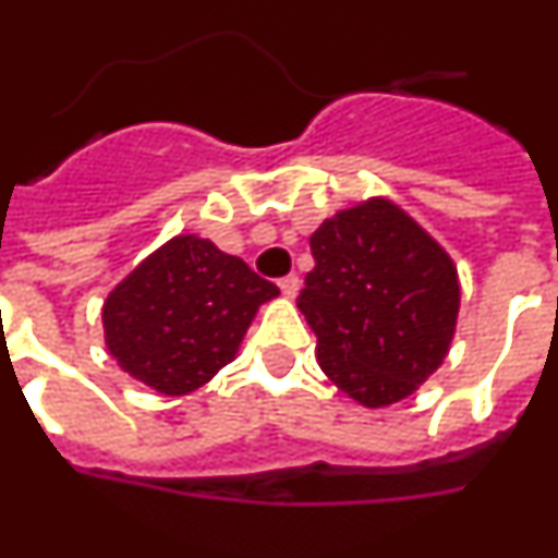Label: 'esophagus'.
I'll return each mask as SVG.
<instances>
[{"mask_svg": "<svg viewBox=\"0 0 558 558\" xmlns=\"http://www.w3.org/2000/svg\"><path fill=\"white\" fill-rule=\"evenodd\" d=\"M278 286H280V291L289 296V300H294L296 291H300V278H296V275H286V278H280Z\"/></svg>", "mask_w": 558, "mask_h": 558, "instance_id": "obj_1", "label": "esophagus"}]
</instances>
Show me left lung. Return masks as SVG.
I'll list each match as a JSON object with an SVG mask.
<instances>
[{
    "label": "left lung",
    "mask_w": 558,
    "mask_h": 558,
    "mask_svg": "<svg viewBox=\"0 0 558 558\" xmlns=\"http://www.w3.org/2000/svg\"><path fill=\"white\" fill-rule=\"evenodd\" d=\"M296 296L319 366L363 408L402 402L444 363L460 311L457 267L397 203L372 197L322 222Z\"/></svg>",
    "instance_id": "8db88e82"
}]
</instances>
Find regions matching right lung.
<instances>
[{"label": "right lung", "mask_w": 558, "mask_h": 558, "mask_svg": "<svg viewBox=\"0 0 558 558\" xmlns=\"http://www.w3.org/2000/svg\"><path fill=\"white\" fill-rule=\"evenodd\" d=\"M278 294L242 258L184 233L109 291L104 341L134 379L165 397H184L236 357L258 305Z\"/></svg>", "instance_id": "obj_1"}]
</instances>
